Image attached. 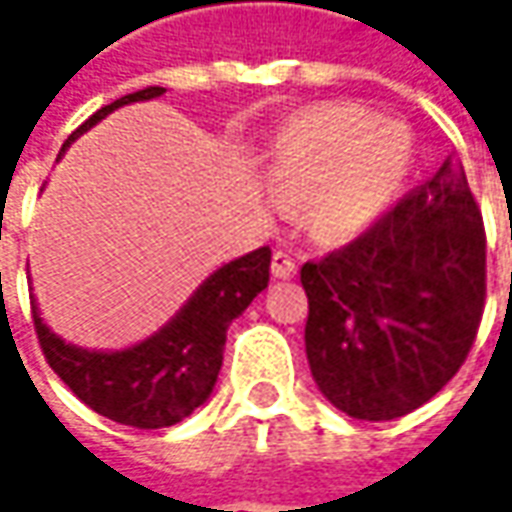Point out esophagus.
I'll use <instances>...</instances> for the list:
<instances>
[{
	"instance_id": "1",
	"label": "esophagus",
	"mask_w": 512,
	"mask_h": 512,
	"mask_svg": "<svg viewBox=\"0 0 512 512\" xmlns=\"http://www.w3.org/2000/svg\"><path fill=\"white\" fill-rule=\"evenodd\" d=\"M273 276L276 279H293L296 276V259L290 256V253H285V250H276L273 253Z\"/></svg>"
}]
</instances>
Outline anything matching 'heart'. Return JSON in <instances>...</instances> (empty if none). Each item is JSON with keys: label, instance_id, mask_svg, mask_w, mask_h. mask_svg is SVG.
<instances>
[{"label": "heart", "instance_id": "heart-1", "mask_svg": "<svg viewBox=\"0 0 512 512\" xmlns=\"http://www.w3.org/2000/svg\"><path fill=\"white\" fill-rule=\"evenodd\" d=\"M413 162L402 122L362 105H316L282 122L265 153V182L285 205H307L325 245L367 233L393 207Z\"/></svg>", "mask_w": 512, "mask_h": 512}]
</instances>
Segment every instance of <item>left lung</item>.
<instances>
[{
  "mask_svg": "<svg viewBox=\"0 0 512 512\" xmlns=\"http://www.w3.org/2000/svg\"><path fill=\"white\" fill-rule=\"evenodd\" d=\"M484 273L482 210L453 159L356 242L307 262L305 350L327 402L364 422L430 402L473 347Z\"/></svg>",
  "mask_w": 512,
  "mask_h": 512,
  "instance_id": "obj_1",
  "label": "left lung"
}]
</instances>
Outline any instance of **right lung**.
<instances>
[{"label": "right lung", "instance_id": "right-lung-1", "mask_svg": "<svg viewBox=\"0 0 512 512\" xmlns=\"http://www.w3.org/2000/svg\"><path fill=\"white\" fill-rule=\"evenodd\" d=\"M162 93L165 88L153 85L96 110L85 125L70 133L59 150V159L85 130L99 125L108 113L133 102H148ZM267 282L270 247H259L213 270L168 325L122 350H88L65 342L45 325L36 299H30V307L36 336L53 373L90 410L128 427L156 430L182 422L210 399L222 370L227 327L245 313Z\"/></svg>", "mask_w": 512, "mask_h": 512}]
</instances>
